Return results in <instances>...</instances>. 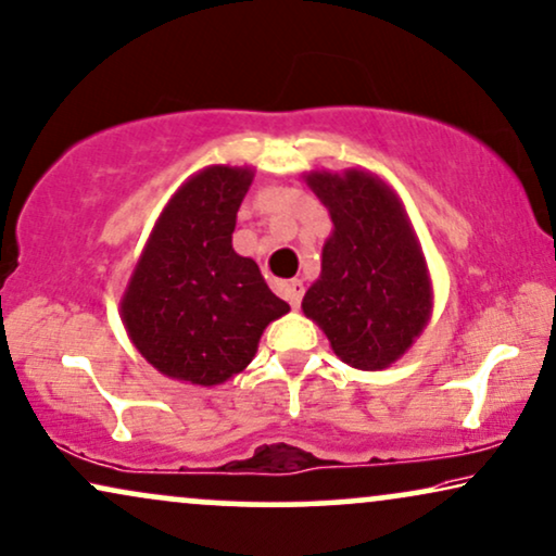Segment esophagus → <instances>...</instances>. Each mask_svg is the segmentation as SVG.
I'll use <instances>...</instances> for the list:
<instances>
[{
	"label": "esophagus",
	"instance_id": "esophagus-1",
	"mask_svg": "<svg viewBox=\"0 0 556 556\" xmlns=\"http://www.w3.org/2000/svg\"><path fill=\"white\" fill-rule=\"evenodd\" d=\"M283 295L288 299V304L299 308L301 299H304V283L301 280H288V283H283Z\"/></svg>",
	"mask_w": 556,
	"mask_h": 556
}]
</instances>
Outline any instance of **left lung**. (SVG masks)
<instances>
[{
    "label": "left lung",
    "mask_w": 556,
    "mask_h": 556,
    "mask_svg": "<svg viewBox=\"0 0 556 556\" xmlns=\"http://www.w3.org/2000/svg\"><path fill=\"white\" fill-rule=\"evenodd\" d=\"M306 184L331 216L321 273L301 308L357 370H386L421 337L434 308L427 257L406 206L363 168L312 170Z\"/></svg>",
    "instance_id": "obj_1"
}]
</instances>
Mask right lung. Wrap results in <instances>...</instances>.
I'll return each mask as SVG.
<instances>
[{
  "label": "right lung",
  "instance_id": "right-lung-1",
  "mask_svg": "<svg viewBox=\"0 0 556 556\" xmlns=\"http://www.w3.org/2000/svg\"><path fill=\"white\" fill-rule=\"evenodd\" d=\"M255 168L208 165L157 216L119 301L137 352L165 378L222 386L252 363L265 327L291 312L232 232Z\"/></svg>",
  "mask_w": 556,
  "mask_h": 556
}]
</instances>
